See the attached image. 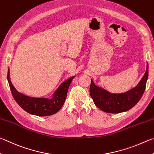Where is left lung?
I'll list each match as a JSON object with an SVG mask.
<instances>
[{
	"label": "left lung",
	"instance_id": "1",
	"mask_svg": "<svg viewBox=\"0 0 154 154\" xmlns=\"http://www.w3.org/2000/svg\"><path fill=\"white\" fill-rule=\"evenodd\" d=\"M148 78V64L143 77L135 88L121 94H112L97 86L91 80L89 92L94 104L102 111L108 113H121L134 107L144 93Z\"/></svg>",
	"mask_w": 154,
	"mask_h": 154
}]
</instances>
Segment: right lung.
<instances>
[{
    "label": "right lung",
    "instance_id": "1",
    "mask_svg": "<svg viewBox=\"0 0 154 154\" xmlns=\"http://www.w3.org/2000/svg\"><path fill=\"white\" fill-rule=\"evenodd\" d=\"M75 76L65 81L59 85L52 95V98L33 97L19 92L13 86L10 79V71L8 69L7 80L13 96L17 103L25 111L33 115L46 116L52 115L59 111L65 102L68 89Z\"/></svg>",
    "mask_w": 154,
    "mask_h": 154
}]
</instances>
